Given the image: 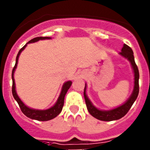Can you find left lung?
Listing matches in <instances>:
<instances>
[{
	"instance_id": "obj_1",
	"label": "left lung",
	"mask_w": 150,
	"mask_h": 150,
	"mask_svg": "<svg viewBox=\"0 0 150 150\" xmlns=\"http://www.w3.org/2000/svg\"><path fill=\"white\" fill-rule=\"evenodd\" d=\"M120 55L122 57L128 59L130 62L132 67L133 68L134 74V90L132 95L129 98L126 100L125 103L120 107L110 110H100L95 107L88 99L86 95V84L84 88V98L86 100L87 109L89 112L90 114L95 118L101 121H113L121 119L122 117L126 114L130 108L133 105L134 102L137 99L139 94V71L137 68V64H135L134 57V52L131 47L126 44H124L122 51L120 52Z\"/></svg>"
}]
</instances>
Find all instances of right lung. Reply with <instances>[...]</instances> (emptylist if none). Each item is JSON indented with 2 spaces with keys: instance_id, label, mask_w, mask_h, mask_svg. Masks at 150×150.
I'll list each match as a JSON object with an SVG mask.
<instances>
[{
  "instance_id": "1",
  "label": "right lung",
  "mask_w": 150,
  "mask_h": 150,
  "mask_svg": "<svg viewBox=\"0 0 150 150\" xmlns=\"http://www.w3.org/2000/svg\"><path fill=\"white\" fill-rule=\"evenodd\" d=\"M46 39H51V38H49V37H38V38H34V39L30 40V41H28V43H27V44L30 43H34V42H37V41L40 40ZM27 44L25 45V46L18 51V53L17 54L16 59V64L15 66H14V67H13V71H12V79H13L12 93H13V98H15V100H16L18 106L20 107L22 112H23L24 114L27 117L30 118V119H32V120H38V121H48V120H52V119H54L55 117H56V116L62 112V108H63L64 106V97H65V95L66 93H67V90H68L69 88H70V87H71V84H72V82L67 81L66 82V83H64L63 86H62V91H61L60 95H59V98L57 100L56 103H55L52 107H50V109L34 110L27 107V106L21 100V99L18 98V95H17L16 91L15 79H14V72H15V70L17 67L18 57H19V55L21 54V52L24 50V49L25 48Z\"/></svg>"
}]
</instances>
